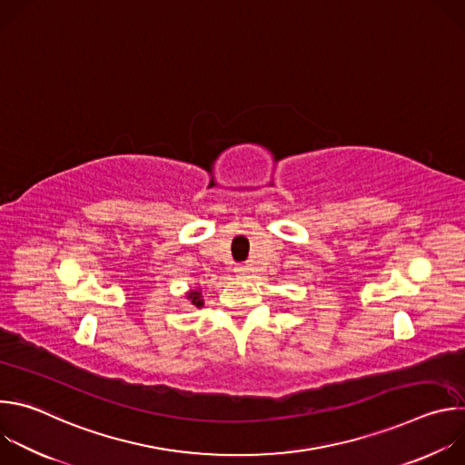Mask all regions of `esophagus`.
Returning <instances> with one entry per match:
<instances>
[{
  "mask_svg": "<svg viewBox=\"0 0 465 465\" xmlns=\"http://www.w3.org/2000/svg\"><path fill=\"white\" fill-rule=\"evenodd\" d=\"M248 272H250V269L246 267V264H237V267H235V274H237L239 278H244Z\"/></svg>",
  "mask_w": 465,
  "mask_h": 465,
  "instance_id": "obj_1",
  "label": "esophagus"
}]
</instances>
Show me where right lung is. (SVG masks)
I'll return each mask as SVG.
<instances>
[{"instance_id": "add662e5", "label": "right lung", "mask_w": 465, "mask_h": 465, "mask_svg": "<svg viewBox=\"0 0 465 465\" xmlns=\"http://www.w3.org/2000/svg\"><path fill=\"white\" fill-rule=\"evenodd\" d=\"M185 296H187V300H189V303H191L193 307L201 309V307L204 305V296H203V291H201V289H189V291L185 292Z\"/></svg>"}]
</instances>
